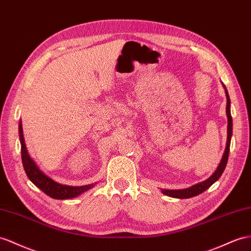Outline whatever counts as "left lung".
Masks as SVG:
<instances>
[{"label":"left lung","instance_id":"left-lung-1","mask_svg":"<svg viewBox=\"0 0 251 251\" xmlns=\"http://www.w3.org/2000/svg\"><path fill=\"white\" fill-rule=\"evenodd\" d=\"M223 87L225 89V93H226V99H227V106H226V113H227V119H228V126H227V143H226V149H225L224 155L222 157V160L220 164H218L217 169L215 170V172L212 174L208 179L205 180L198 182L194 185H192L190 188L187 189H181V190H166V189H162L161 192L163 193L164 195L170 196L173 198H180V199H184V198H191L197 196L199 194H201L202 192H204L205 190H208L212 184L214 182H216L220 177L222 176L223 172L225 171V168L227 165V161H228V156H229V151H230V142H231V137H232V117H231V112H230V98L229 94L227 91L226 86L223 83Z\"/></svg>","mask_w":251,"mask_h":251}]
</instances>
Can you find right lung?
Instances as JSON below:
<instances>
[{
  "instance_id": "1",
  "label": "right lung",
  "mask_w": 251,
  "mask_h": 251,
  "mask_svg": "<svg viewBox=\"0 0 251 251\" xmlns=\"http://www.w3.org/2000/svg\"><path fill=\"white\" fill-rule=\"evenodd\" d=\"M19 138H20L21 143V156H22V163L25 173L28 177L29 180L33 182L37 188H39L42 192L50 197L55 199H69L79 196L82 193L87 192L88 190L92 189L98 182L81 185V187H72V185H66L54 181L52 178L38 168V165L30 158L29 153L27 151L26 145H25L24 136H23V129H22V122L20 121L19 123Z\"/></svg>"
}]
</instances>
